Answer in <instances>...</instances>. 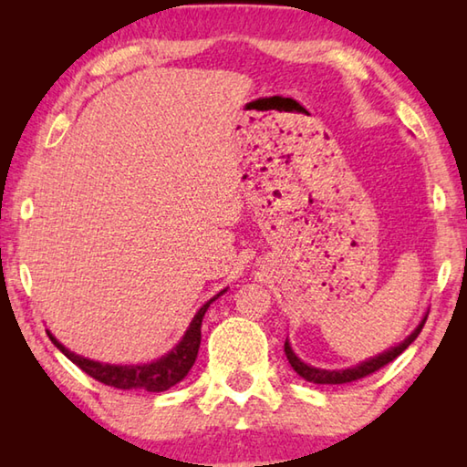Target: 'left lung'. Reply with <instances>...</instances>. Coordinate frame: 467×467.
<instances>
[{
    "mask_svg": "<svg viewBox=\"0 0 467 467\" xmlns=\"http://www.w3.org/2000/svg\"><path fill=\"white\" fill-rule=\"evenodd\" d=\"M426 317H429V313L424 315V317L420 319V323L412 329V334L406 336L404 339H401L400 344L391 346L389 350H385L381 354H377V357L373 358H367L358 362V365L354 367H348V368H319V367H313V365H306L305 360H300L296 357V352L292 350V346L288 342H284V352H286V358L290 362V367L296 370V375H300L305 379V381H311V383H319V385H342V383H350V381H357V379H362L367 377L370 373H375V370H379L385 365H389L391 360H395L400 357L401 352L406 350V348L414 342V339L418 337V334H420L422 327H424V321Z\"/></svg>",
    "mask_w": 467,
    "mask_h": 467,
    "instance_id": "8db88e82",
    "label": "left lung"
}]
</instances>
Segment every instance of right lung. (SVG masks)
Wrapping results in <instances>:
<instances>
[{"label":"right lung","instance_id":"add662e5","mask_svg":"<svg viewBox=\"0 0 467 467\" xmlns=\"http://www.w3.org/2000/svg\"><path fill=\"white\" fill-rule=\"evenodd\" d=\"M226 292L220 290L216 296H212L208 303L200 306V311L193 315L192 323L185 329L183 337L171 348V350L164 354V357L156 358L152 362H144V365H110V362H99L90 360L86 357H80L72 350H67L57 337H55L49 329H47V336H49L51 342L59 348V350L66 354V357L74 362V365L80 367L86 375H90L97 381L105 383L109 387H117V389H144L152 393H161L171 389L172 385L183 381L189 370H192L193 362L197 358V350H200L202 342V321L203 315L208 311V306L214 303L218 296H223Z\"/></svg>","mask_w":467,"mask_h":467}]
</instances>
